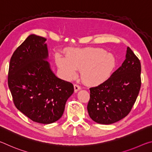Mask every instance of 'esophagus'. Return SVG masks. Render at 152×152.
Instances as JSON below:
<instances>
[{
	"label": "esophagus",
	"mask_w": 152,
	"mask_h": 152,
	"mask_svg": "<svg viewBox=\"0 0 152 152\" xmlns=\"http://www.w3.org/2000/svg\"><path fill=\"white\" fill-rule=\"evenodd\" d=\"M74 91H75L76 92L77 91H78L79 90L81 89V87L79 85H78V84H74Z\"/></svg>",
	"instance_id": "esophagus-1"
}]
</instances>
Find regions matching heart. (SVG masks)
<instances>
[{
    "label": "heart",
    "instance_id": "heart-1",
    "mask_svg": "<svg viewBox=\"0 0 152 152\" xmlns=\"http://www.w3.org/2000/svg\"><path fill=\"white\" fill-rule=\"evenodd\" d=\"M56 64L68 80L75 78L81 70V78L88 86H96L109 78L115 66L111 53L97 48L72 49L67 51L66 59L57 56Z\"/></svg>",
    "mask_w": 152,
    "mask_h": 152
}]
</instances>
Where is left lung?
Masks as SVG:
<instances>
[{
	"instance_id": "8db88e82",
	"label": "left lung",
	"mask_w": 152,
	"mask_h": 152,
	"mask_svg": "<svg viewBox=\"0 0 152 152\" xmlns=\"http://www.w3.org/2000/svg\"><path fill=\"white\" fill-rule=\"evenodd\" d=\"M141 70L140 60L128 47L121 66L106 81L90 88V117L100 124L109 125L127 116L140 91Z\"/></svg>"
}]
</instances>
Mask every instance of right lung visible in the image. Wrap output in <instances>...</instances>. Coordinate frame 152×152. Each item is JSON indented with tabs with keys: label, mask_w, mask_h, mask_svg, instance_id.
I'll return each instance as SVG.
<instances>
[{
	"label": "right lung",
	"mask_w": 152,
	"mask_h": 152,
	"mask_svg": "<svg viewBox=\"0 0 152 152\" xmlns=\"http://www.w3.org/2000/svg\"><path fill=\"white\" fill-rule=\"evenodd\" d=\"M45 40L31 35L16 49L9 63L8 85L18 110L33 121L50 124L62 116L74 86L51 70Z\"/></svg>",
	"instance_id": "add662e5"
}]
</instances>
